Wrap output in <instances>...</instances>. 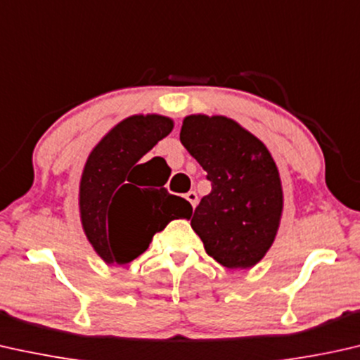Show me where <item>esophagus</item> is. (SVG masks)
I'll return each mask as SVG.
<instances>
[{"label":"esophagus","instance_id":"obj_1","mask_svg":"<svg viewBox=\"0 0 360 360\" xmlns=\"http://www.w3.org/2000/svg\"><path fill=\"white\" fill-rule=\"evenodd\" d=\"M185 198H186V200H188V202L193 206V210H195L196 205H198V195H196V193L195 191H188L185 195Z\"/></svg>","mask_w":360,"mask_h":360}]
</instances>
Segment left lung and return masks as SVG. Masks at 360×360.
Wrapping results in <instances>:
<instances>
[{
  "mask_svg": "<svg viewBox=\"0 0 360 360\" xmlns=\"http://www.w3.org/2000/svg\"><path fill=\"white\" fill-rule=\"evenodd\" d=\"M180 141L211 181V193L191 217L193 231L222 266L252 268L273 245L283 211L279 172L269 150L226 117H186Z\"/></svg>",
  "mask_w": 360,
  "mask_h": 360,
  "instance_id": "8db88e82",
  "label": "left lung"
}]
</instances>
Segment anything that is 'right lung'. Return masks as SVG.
Segmentation results:
<instances>
[{"mask_svg":"<svg viewBox=\"0 0 360 360\" xmlns=\"http://www.w3.org/2000/svg\"><path fill=\"white\" fill-rule=\"evenodd\" d=\"M172 128V120L160 115L129 117L87 159L79 188L81 221L105 263L133 262L170 221L191 217L188 201L148 180L150 160L139 164Z\"/></svg>","mask_w":360,"mask_h":360,"instance_id":"add662e5","label":"right lung"}]
</instances>
